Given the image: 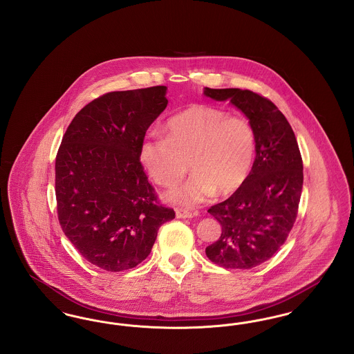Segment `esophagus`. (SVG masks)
I'll list each match as a JSON object with an SVG mask.
<instances>
[{"instance_id":"34e87169","label":"esophagus","mask_w":354,"mask_h":354,"mask_svg":"<svg viewBox=\"0 0 354 354\" xmlns=\"http://www.w3.org/2000/svg\"><path fill=\"white\" fill-rule=\"evenodd\" d=\"M194 216H195V214L191 211H187L183 208H176V218H179V219H191Z\"/></svg>"}]
</instances>
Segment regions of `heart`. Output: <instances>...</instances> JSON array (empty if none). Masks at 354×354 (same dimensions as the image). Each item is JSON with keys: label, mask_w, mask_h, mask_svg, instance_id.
<instances>
[{"label": "heart", "mask_w": 354, "mask_h": 354, "mask_svg": "<svg viewBox=\"0 0 354 354\" xmlns=\"http://www.w3.org/2000/svg\"><path fill=\"white\" fill-rule=\"evenodd\" d=\"M165 134H149L140 142L139 160L152 180L166 188L180 185L188 169L194 171L183 187L169 192L171 202L194 205L215 191L234 194L247 182L257 146L250 119L194 104L167 119Z\"/></svg>", "instance_id": "b5f03b06"}]
</instances>
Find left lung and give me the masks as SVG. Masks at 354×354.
<instances>
[{"label": "left lung", "mask_w": 354, "mask_h": 354, "mask_svg": "<svg viewBox=\"0 0 354 354\" xmlns=\"http://www.w3.org/2000/svg\"><path fill=\"white\" fill-rule=\"evenodd\" d=\"M216 101L230 100L256 131V158L247 182L208 212L221 224L219 239L205 248L223 268L251 270L286 243L299 212L303 191V159L284 114L268 98L241 88H209Z\"/></svg>", "instance_id": "obj_1"}]
</instances>
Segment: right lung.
Returning <instances> with one entry per match:
<instances>
[{"instance_id": "1", "label": "right lung", "mask_w": 354, "mask_h": 354, "mask_svg": "<svg viewBox=\"0 0 354 354\" xmlns=\"http://www.w3.org/2000/svg\"><path fill=\"white\" fill-rule=\"evenodd\" d=\"M166 86L106 93L68 124L55 156L57 214L75 250L107 272L151 252L175 211L159 203L139 160L140 142L167 106Z\"/></svg>"}]
</instances>
